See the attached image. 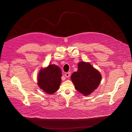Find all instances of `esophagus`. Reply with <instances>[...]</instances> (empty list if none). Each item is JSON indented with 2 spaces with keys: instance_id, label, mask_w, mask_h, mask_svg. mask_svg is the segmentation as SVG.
<instances>
[{
  "instance_id": "1",
  "label": "esophagus",
  "mask_w": 132,
  "mask_h": 132,
  "mask_svg": "<svg viewBox=\"0 0 132 132\" xmlns=\"http://www.w3.org/2000/svg\"><path fill=\"white\" fill-rule=\"evenodd\" d=\"M70 72H66V73L65 74V76L66 78H68V77H70Z\"/></svg>"
}]
</instances>
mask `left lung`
I'll use <instances>...</instances> for the list:
<instances>
[{"mask_svg": "<svg viewBox=\"0 0 132 132\" xmlns=\"http://www.w3.org/2000/svg\"><path fill=\"white\" fill-rule=\"evenodd\" d=\"M102 78L100 72L89 63L80 62L78 70L73 72L71 79L75 88L85 96H88L99 86Z\"/></svg>", "mask_w": 132, "mask_h": 132, "instance_id": "1", "label": "left lung"}]
</instances>
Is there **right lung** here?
<instances>
[{
	"mask_svg": "<svg viewBox=\"0 0 132 132\" xmlns=\"http://www.w3.org/2000/svg\"><path fill=\"white\" fill-rule=\"evenodd\" d=\"M62 70L55 64L42 68L37 77V85L46 93L52 95L57 91L61 83Z\"/></svg>",
	"mask_w": 132,
	"mask_h": 132,
	"instance_id": "1",
	"label": "right lung"
}]
</instances>
